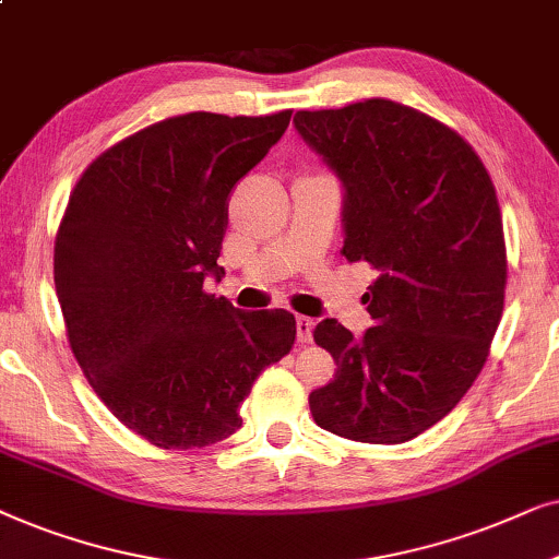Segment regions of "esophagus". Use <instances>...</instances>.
I'll list each match as a JSON object with an SVG mask.
<instances>
[{
  "mask_svg": "<svg viewBox=\"0 0 559 559\" xmlns=\"http://www.w3.org/2000/svg\"><path fill=\"white\" fill-rule=\"evenodd\" d=\"M311 330H314V319L299 314L296 317V337H299L301 345H307L311 342Z\"/></svg>",
  "mask_w": 559,
  "mask_h": 559,
  "instance_id": "34e87169",
  "label": "esophagus"
}]
</instances>
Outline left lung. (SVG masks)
<instances>
[{
	"mask_svg": "<svg viewBox=\"0 0 559 559\" xmlns=\"http://www.w3.org/2000/svg\"><path fill=\"white\" fill-rule=\"evenodd\" d=\"M294 124L345 183L342 252L378 271L362 340L337 319L314 326L337 370L309 393L311 416L353 442H408L460 404L501 322L509 263L493 181L455 130L383 96L301 109Z\"/></svg>",
	"mask_w": 559,
	"mask_h": 559,
	"instance_id": "8db88e82",
	"label": "left lung"
}]
</instances>
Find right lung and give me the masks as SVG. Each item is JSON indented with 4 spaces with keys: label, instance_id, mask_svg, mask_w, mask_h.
Instances as JSON below:
<instances>
[{
    "label": "right lung",
    "instance_id": "right-lung-1",
    "mask_svg": "<svg viewBox=\"0 0 559 559\" xmlns=\"http://www.w3.org/2000/svg\"><path fill=\"white\" fill-rule=\"evenodd\" d=\"M288 122L292 109L160 119L96 155L66 204L53 250L66 337L104 406L160 450L235 435L255 378L294 347L292 311L204 292V275H225L229 197Z\"/></svg>",
    "mask_w": 559,
    "mask_h": 559
}]
</instances>
